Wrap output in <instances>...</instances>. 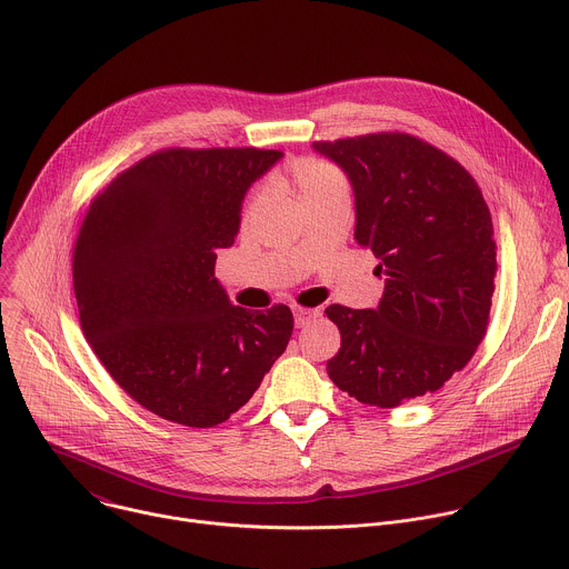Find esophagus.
<instances>
[{"label": "esophagus", "mask_w": 569, "mask_h": 569, "mask_svg": "<svg viewBox=\"0 0 569 569\" xmlns=\"http://www.w3.org/2000/svg\"><path fill=\"white\" fill-rule=\"evenodd\" d=\"M292 315H295V323L297 329H303L308 327V323L319 315V310H312V308H303V306H295L292 308Z\"/></svg>", "instance_id": "esophagus-1"}]
</instances>
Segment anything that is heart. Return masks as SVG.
<instances>
[{
    "instance_id": "b5f03b06",
    "label": "heart",
    "mask_w": 569,
    "mask_h": 569,
    "mask_svg": "<svg viewBox=\"0 0 569 569\" xmlns=\"http://www.w3.org/2000/svg\"><path fill=\"white\" fill-rule=\"evenodd\" d=\"M286 178L295 187L303 207H308L312 202H321V200H331V198H349L347 176L327 159L297 157L286 167ZM263 200H266V191L254 189L246 198L240 218L248 222L261 209Z\"/></svg>"
}]
</instances>
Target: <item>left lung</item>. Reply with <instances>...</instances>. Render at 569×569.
<instances>
[{
  "instance_id": "1",
  "label": "left lung",
  "mask_w": 569,
  "mask_h": 569,
  "mask_svg": "<svg viewBox=\"0 0 569 569\" xmlns=\"http://www.w3.org/2000/svg\"><path fill=\"white\" fill-rule=\"evenodd\" d=\"M351 180L356 240L385 277L378 308L333 303L342 345L331 380L391 410L443 387L486 336L498 246L491 211L457 159L408 132L315 141Z\"/></svg>"
}]
</instances>
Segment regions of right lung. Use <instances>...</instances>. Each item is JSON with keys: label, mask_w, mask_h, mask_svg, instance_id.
<instances>
[{"label": "right lung", "mask_w": 569, "mask_h": 569, "mask_svg": "<svg viewBox=\"0 0 569 569\" xmlns=\"http://www.w3.org/2000/svg\"><path fill=\"white\" fill-rule=\"evenodd\" d=\"M281 154L157 150L119 173L80 224L71 257L80 329L114 382L161 419L227 421L288 347V306H233L213 277L242 198Z\"/></svg>", "instance_id": "1"}]
</instances>
